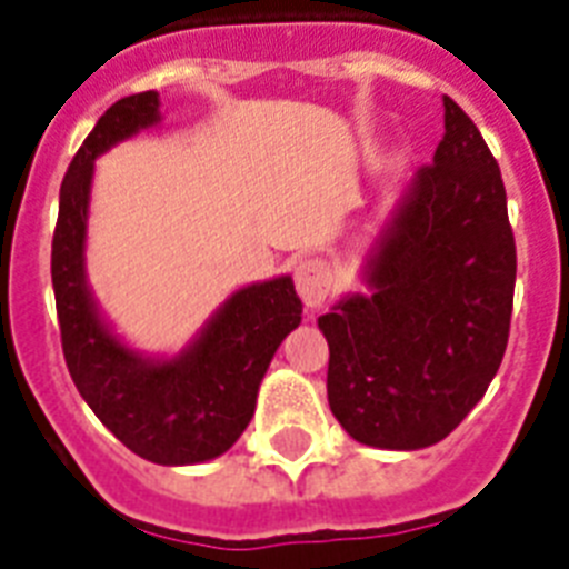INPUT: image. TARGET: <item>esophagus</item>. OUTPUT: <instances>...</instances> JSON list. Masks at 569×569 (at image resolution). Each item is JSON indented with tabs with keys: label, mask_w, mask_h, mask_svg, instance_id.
Wrapping results in <instances>:
<instances>
[{
	"label": "esophagus",
	"mask_w": 569,
	"mask_h": 569,
	"mask_svg": "<svg viewBox=\"0 0 569 569\" xmlns=\"http://www.w3.org/2000/svg\"><path fill=\"white\" fill-rule=\"evenodd\" d=\"M330 286H332V274L327 269L325 260H300L295 266V289H298L300 300L307 303V307H321L330 295Z\"/></svg>",
	"instance_id": "1"
}]
</instances>
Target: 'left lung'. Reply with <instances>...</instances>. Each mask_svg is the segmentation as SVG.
Instances as JSON below:
<instances>
[{
    "label": "left lung",
    "instance_id": "1",
    "mask_svg": "<svg viewBox=\"0 0 569 569\" xmlns=\"http://www.w3.org/2000/svg\"><path fill=\"white\" fill-rule=\"evenodd\" d=\"M345 295L318 327L327 400L359 445H438L482 400L509 345L517 251L500 166L445 96V140L420 166Z\"/></svg>",
    "mask_w": 569,
    "mask_h": 569
}]
</instances>
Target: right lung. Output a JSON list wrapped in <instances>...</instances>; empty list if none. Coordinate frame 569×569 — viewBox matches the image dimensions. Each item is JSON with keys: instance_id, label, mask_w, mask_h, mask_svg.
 I'll return each mask as SVG.
<instances>
[{"instance_id": "add662e5", "label": "right lung", "mask_w": 569, "mask_h": 569, "mask_svg": "<svg viewBox=\"0 0 569 569\" xmlns=\"http://www.w3.org/2000/svg\"><path fill=\"white\" fill-rule=\"evenodd\" d=\"M160 122L154 90L124 96L96 122L60 183L52 286L60 345L76 389L96 418L142 459L198 465L237 445L280 341L300 325L292 277L242 286L174 357L128 348L87 283V219L96 160Z\"/></svg>"}]
</instances>
